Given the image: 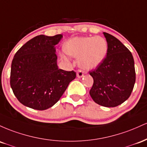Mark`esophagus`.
Instances as JSON below:
<instances>
[{"mask_svg": "<svg viewBox=\"0 0 147 147\" xmlns=\"http://www.w3.org/2000/svg\"><path fill=\"white\" fill-rule=\"evenodd\" d=\"M83 76H84V71H82L80 70V69H78V71H77V77H78V78H82Z\"/></svg>", "mask_w": 147, "mask_h": 147, "instance_id": "esophagus-1", "label": "esophagus"}]
</instances>
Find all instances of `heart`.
<instances>
[{
	"mask_svg": "<svg viewBox=\"0 0 147 147\" xmlns=\"http://www.w3.org/2000/svg\"><path fill=\"white\" fill-rule=\"evenodd\" d=\"M64 51L68 55L78 57V63L83 69L96 67L103 62L108 52V43L105 38L96 37H76L67 41ZM66 59L65 55H62Z\"/></svg>",
	"mask_w": 147,
	"mask_h": 147,
	"instance_id": "1",
	"label": "heart"
}]
</instances>
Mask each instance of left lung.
I'll return each mask as SVG.
<instances>
[{"mask_svg":"<svg viewBox=\"0 0 147 147\" xmlns=\"http://www.w3.org/2000/svg\"><path fill=\"white\" fill-rule=\"evenodd\" d=\"M107 43V56L90 71L94 83L90 94L97 104L116 107L129 98L136 82V70L132 53L111 34L103 32Z\"/></svg>","mask_w":147,"mask_h":147,"instance_id":"obj_1","label":"left lung"}]
</instances>
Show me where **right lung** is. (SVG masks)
Segmentation results:
<instances>
[{"label": "right lung", "instance_id": "obj_1", "mask_svg": "<svg viewBox=\"0 0 147 147\" xmlns=\"http://www.w3.org/2000/svg\"><path fill=\"white\" fill-rule=\"evenodd\" d=\"M62 38L38 35L26 42L14 56L10 86L19 101L34 110H44L55 105L75 79L74 71L58 69L55 46Z\"/></svg>", "mask_w": 147, "mask_h": 147}]
</instances>
